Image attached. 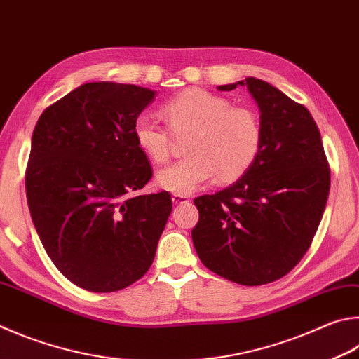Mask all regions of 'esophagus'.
<instances>
[{
  "mask_svg": "<svg viewBox=\"0 0 359 359\" xmlns=\"http://www.w3.org/2000/svg\"><path fill=\"white\" fill-rule=\"evenodd\" d=\"M171 199L174 204H185V202H188V196H185V194H172Z\"/></svg>",
  "mask_w": 359,
  "mask_h": 359,
  "instance_id": "1",
  "label": "esophagus"
}]
</instances>
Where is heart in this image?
I'll list each match as a JSON object with an SVG mask.
<instances>
[{
  "mask_svg": "<svg viewBox=\"0 0 359 359\" xmlns=\"http://www.w3.org/2000/svg\"><path fill=\"white\" fill-rule=\"evenodd\" d=\"M166 127L141 114L133 123V138L146 157L163 165L171 158L172 136H187L188 155L157 174L163 190L188 194L215 175L217 184H232L250 171L262 146V126L248 107H232L224 97L191 88L161 107Z\"/></svg>",
  "mask_w": 359,
  "mask_h": 359,
  "instance_id": "1",
  "label": "heart"
}]
</instances>
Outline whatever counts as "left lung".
<instances>
[{"label": "left lung", "instance_id": "left-lung-1", "mask_svg": "<svg viewBox=\"0 0 359 359\" xmlns=\"http://www.w3.org/2000/svg\"><path fill=\"white\" fill-rule=\"evenodd\" d=\"M246 86L260 108L262 146L232 187L194 199L191 237L208 270L242 285L283 278L309 250L327 205L330 165L311 113L257 78Z\"/></svg>", "mask_w": 359, "mask_h": 359}]
</instances>
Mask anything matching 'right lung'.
<instances>
[{"mask_svg": "<svg viewBox=\"0 0 359 359\" xmlns=\"http://www.w3.org/2000/svg\"><path fill=\"white\" fill-rule=\"evenodd\" d=\"M155 93L135 84L86 83L39 117L25 187L51 262L78 287L116 292L146 275L172 199L140 194L152 179L133 123Z\"/></svg>", "mask_w": 359, "mask_h": 359, "instance_id": "right-lung-1", "label": "right lung"}]
</instances>
